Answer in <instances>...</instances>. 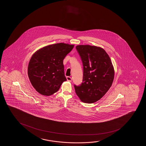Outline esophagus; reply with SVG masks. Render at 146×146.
I'll use <instances>...</instances> for the list:
<instances>
[{"label":"esophagus","instance_id":"obj_1","mask_svg":"<svg viewBox=\"0 0 146 146\" xmlns=\"http://www.w3.org/2000/svg\"><path fill=\"white\" fill-rule=\"evenodd\" d=\"M66 78H67V80L69 82H72V79L71 77H70V76H67V77H66Z\"/></svg>","mask_w":146,"mask_h":146}]
</instances>
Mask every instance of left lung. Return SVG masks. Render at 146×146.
I'll return each instance as SVG.
<instances>
[{"mask_svg": "<svg viewBox=\"0 0 146 146\" xmlns=\"http://www.w3.org/2000/svg\"><path fill=\"white\" fill-rule=\"evenodd\" d=\"M83 65V82L74 85L76 94L83 102L94 103L103 96L111 86L114 68L104 49L89 45L76 46Z\"/></svg>", "mask_w": 146, "mask_h": 146, "instance_id": "left-lung-1", "label": "left lung"}]
</instances>
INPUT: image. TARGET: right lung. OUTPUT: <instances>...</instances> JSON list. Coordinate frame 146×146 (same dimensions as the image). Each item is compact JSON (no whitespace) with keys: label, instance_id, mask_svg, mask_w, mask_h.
Instances as JSON below:
<instances>
[{"label":"right lung","instance_id":"1","mask_svg":"<svg viewBox=\"0 0 146 146\" xmlns=\"http://www.w3.org/2000/svg\"><path fill=\"white\" fill-rule=\"evenodd\" d=\"M74 45L60 43L46 46L34 53L29 63L28 75L39 94L50 96L57 92L67 80L63 60Z\"/></svg>","mask_w":146,"mask_h":146}]
</instances>
